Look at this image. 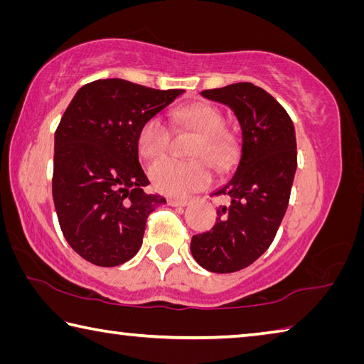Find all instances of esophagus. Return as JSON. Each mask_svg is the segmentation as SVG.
<instances>
[{
	"instance_id": "obj_1",
	"label": "esophagus",
	"mask_w": 364,
	"mask_h": 364,
	"mask_svg": "<svg viewBox=\"0 0 364 364\" xmlns=\"http://www.w3.org/2000/svg\"><path fill=\"white\" fill-rule=\"evenodd\" d=\"M167 203L170 205V207H186L189 200H186V199H168Z\"/></svg>"
}]
</instances>
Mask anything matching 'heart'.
Instances as JSON below:
<instances>
[{
	"label": "heart",
	"mask_w": 364,
	"mask_h": 364,
	"mask_svg": "<svg viewBox=\"0 0 364 364\" xmlns=\"http://www.w3.org/2000/svg\"><path fill=\"white\" fill-rule=\"evenodd\" d=\"M178 122L200 134L193 148L196 161L162 159L149 167V178L156 191L173 197L188 196L207 186L211 180L209 161L216 170L228 168L235 161L237 141L224 130V116L208 103H194L176 113ZM136 144L144 159H157L168 151L170 129L161 116L146 119L138 130ZM205 161H203V159Z\"/></svg>",
	"instance_id": "b5f03b06"
}]
</instances>
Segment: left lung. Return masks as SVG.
I'll return each mask as SVG.
<instances>
[{
  "label": "left lung",
  "instance_id": "left-lung-1",
  "mask_svg": "<svg viewBox=\"0 0 364 364\" xmlns=\"http://www.w3.org/2000/svg\"><path fill=\"white\" fill-rule=\"evenodd\" d=\"M200 95L230 108L242 144L232 176L213 193L229 203L216 210L213 228L193 235L191 253L210 272H237L270 247L285 216L297 167L294 125L272 95L251 82Z\"/></svg>",
  "mask_w": 364,
  "mask_h": 364
}]
</instances>
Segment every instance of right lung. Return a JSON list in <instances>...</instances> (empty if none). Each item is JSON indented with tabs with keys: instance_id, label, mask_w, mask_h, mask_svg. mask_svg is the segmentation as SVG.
<instances>
[{
	"instance_id": "add662e5",
	"label": "right lung",
	"mask_w": 364,
	"mask_h": 364,
	"mask_svg": "<svg viewBox=\"0 0 364 364\" xmlns=\"http://www.w3.org/2000/svg\"><path fill=\"white\" fill-rule=\"evenodd\" d=\"M183 92L114 77L85 84L73 97L54 136L52 197L65 239L85 261L114 267L132 259L148 215L167 203L143 191L149 181L136 136Z\"/></svg>"
}]
</instances>
